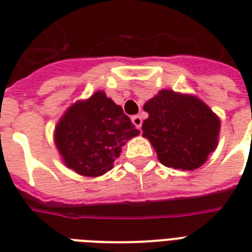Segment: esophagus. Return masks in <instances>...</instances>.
<instances>
[{
  "label": "esophagus",
  "instance_id": "obj_1",
  "mask_svg": "<svg viewBox=\"0 0 252 252\" xmlns=\"http://www.w3.org/2000/svg\"><path fill=\"white\" fill-rule=\"evenodd\" d=\"M132 122H133V124L136 126H137V128H141V126H142V118H141V116H140V115H134L133 118H132Z\"/></svg>",
  "mask_w": 252,
  "mask_h": 252
}]
</instances>
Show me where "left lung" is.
I'll return each mask as SVG.
<instances>
[{
	"label": "left lung",
	"mask_w": 252,
	"mask_h": 252,
	"mask_svg": "<svg viewBox=\"0 0 252 252\" xmlns=\"http://www.w3.org/2000/svg\"><path fill=\"white\" fill-rule=\"evenodd\" d=\"M149 114L142 136L149 138L162 165L195 170L215 152L220 120L200 99L162 90L145 103Z\"/></svg>",
	"instance_id": "obj_1"
}]
</instances>
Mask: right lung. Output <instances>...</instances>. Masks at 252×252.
Masks as SVG:
<instances>
[{
  "instance_id": "right-lung-1",
  "label": "right lung",
  "mask_w": 252,
  "mask_h": 252,
  "mask_svg": "<svg viewBox=\"0 0 252 252\" xmlns=\"http://www.w3.org/2000/svg\"><path fill=\"white\" fill-rule=\"evenodd\" d=\"M140 130L102 91L69 108L56 126V145L64 162L81 175L110 171L123 145Z\"/></svg>"
}]
</instances>
